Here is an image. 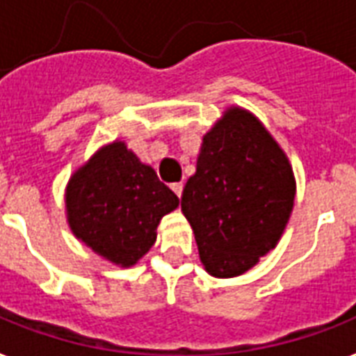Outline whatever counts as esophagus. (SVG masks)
Masks as SVG:
<instances>
[{"label":"esophagus","mask_w":356,"mask_h":356,"mask_svg":"<svg viewBox=\"0 0 356 356\" xmlns=\"http://www.w3.org/2000/svg\"><path fill=\"white\" fill-rule=\"evenodd\" d=\"M172 190L177 194V197H181L183 195V183H173Z\"/></svg>","instance_id":"34e87169"}]
</instances>
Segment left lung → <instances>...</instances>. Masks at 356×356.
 <instances>
[{"mask_svg": "<svg viewBox=\"0 0 356 356\" xmlns=\"http://www.w3.org/2000/svg\"><path fill=\"white\" fill-rule=\"evenodd\" d=\"M296 197L286 155L260 122L231 108L203 136L181 209L201 262L214 277L240 275L275 248Z\"/></svg>", "mask_w": 356, "mask_h": 356, "instance_id": "1", "label": "left lung"}]
</instances>
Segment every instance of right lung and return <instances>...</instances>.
Instances as JSON below:
<instances>
[{"instance_id": "obj_1", "label": "right lung", "mask_w": 356, "mask_h": 356, "mask_svg": "<svg viewBox=\"0 0 356 356\" xmlns=\"http://www.w3.org/2000/svg\"><path fill=\"white\" fill-rule=\"evenodd\" d=\"M177 205V195L123 142L97 151L66 188L75 236L122 266H133L149 251L161 218Z\"/></svg>"}]
</instances>
